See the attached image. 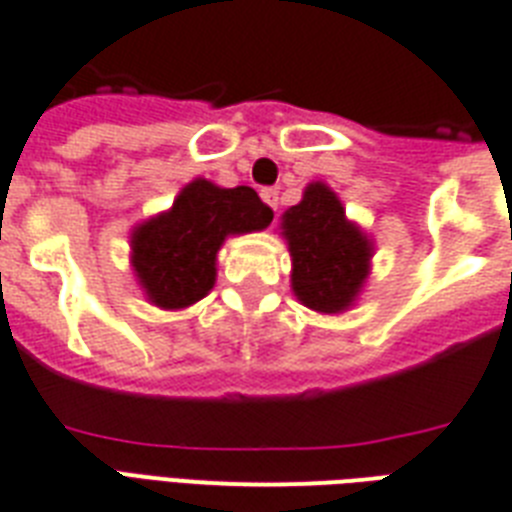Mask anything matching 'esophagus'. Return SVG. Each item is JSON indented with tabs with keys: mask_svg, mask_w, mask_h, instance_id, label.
Instances as JSON below:
<instances>
[{
	"mask_svg": "<svg viewBox=\"0 0 512 512\" xmlns=\"http://www.w3.org/2000/svg\"><path fill=\"white\" fill-rule=\"evenodd\" d=\"M261 200H264V203H267L272 211H277V203H280V198H277V190H272V187H269V190H261Z\"/></svg>",
	"mask_w": 512,
	"mask_h": 512,
	"instance_id": "obj_1",
	"label": "esophagus"
}]
</instances>
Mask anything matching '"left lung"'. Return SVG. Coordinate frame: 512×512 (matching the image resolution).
<instances>
[{"mask_svg":"<svg viewBox=\"0 0 512 512\" xmlns=\"http://www.w3.org/2000/svg\"><path fill=\"white\" fill-rule=\"evenodd\" d=\"M290 251V288L312 312L343 314L370 277L375 243L325 182H309L304 198L280 216Z\"/></svg>","mask_w":512,"mask_h":512,"instance_id":"8db88e82","label":"left lung"}]
</instances>
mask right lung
Masks as SVG:
<instances>
[{"label": "right lung", "instance_id": "1", "mask_svg": "<svg viewBox=\"0 0 512 512\" xmlns=\"http://www.w3.org/2000/svg\"><path fill=\"white\" fill-rule=\"evenodd\" d=\"M272 208L251 187H219L192 179L171 208L140 222L129 235V264L145 298L179 312L198 304L216 282V253L230 235L267 230Z\"/></svg>", "mask_w": 512, "mask_h": 512}]
</instances>
